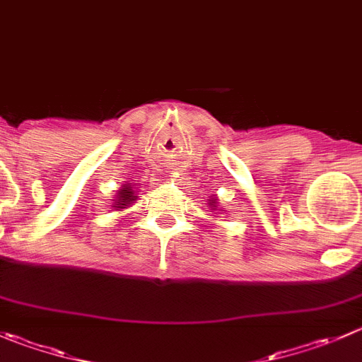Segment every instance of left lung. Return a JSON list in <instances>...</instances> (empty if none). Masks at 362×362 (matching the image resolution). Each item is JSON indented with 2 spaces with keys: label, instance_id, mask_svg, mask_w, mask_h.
I'll use <instances>...</instances> for the list:
<instances>
[{
  "label": "left lung",
  "instance_id": "obj_1",
  "mask_svg": "<svg viewBox=\"0 0 362 362\" xmlns=\"http://www.w3.org/2000/svg\"><path fill=\"white\" fill-rule=\"evenodd\" d=\"M209 206H210V210H212V212H217V210H219V205H217V196H214V198L209 199ZM221 212H223V210H221Z\"/></svg>",
  "mask_w": 362,
  "mask_h": 362
}]
</instances>
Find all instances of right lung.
<instances>
[{
    "mask_svg": "<svg viewBox=\"0 0 362 362\" xmlns=\"http://www.w3.org/2000/svg\"><path fill=\"white\" fill-rule=\"evenodd\" d=\"M136 198H138V196H136L134 189L131 187V184H124V185H122L120 191H118L117 198L113 199V203H115L113 206L122 212V210H125L127 206H131L132 203L136 202Z\"/></svg>",
    "mask_w": 362,
    "mask_h": 362,
    "instance_id": "1",
    "label": "right lung"
}]
</instances>
